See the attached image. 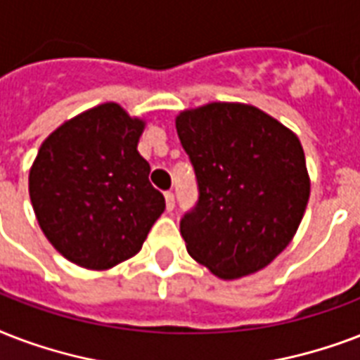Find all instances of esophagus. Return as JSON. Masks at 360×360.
Listing matches in <instances>:
<instances>
[{"instance_id":"1","label":"esophagus","mask_w":360,"mask_h":360,"mask_svg":"<svg viewBox=\"0 0 360 360\" xmlns=\"http://www.w3.org/2000/svg\"><path fill=\"white\" fill-rule=\"evenodd\" d=\"M165 200H167V210L174 208V193L172 191H165Z\"/></svg>"}]
</instances>
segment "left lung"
<instances>
[{"mask_svg": "<svg viewBox=\"0 0 360 360\" xmlns=\"http://www.w3.org/2000/svg\"><path fill=\"white\" fill-rule=\"evenodd\" d=\"M176 131L199 191L180 219L188 253L224 280L264 269L291 242L308 205L300 141L236 103L186 110Z\"/></svg>", "mask_w": 360, "mask_h": 360, "instance_id": "8db88e82", "label": "left lung"}]
</instances>
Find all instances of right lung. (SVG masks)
<instances>
[{
	"label": "right lung",
	"instance_id": "obj_1",
	"mask_svg": "<svg viewBox=\"0 0 360 360\" xmlns=\"http://www.w3.org/2000/svg\"><path fill=\"white\" fill-rule=\"evenodd\" d=\"M141 120L105 103L69 120L43 142L30 197L50 244L84 269L133 257L165 210L139 152Z\"/></svg>",
	"mask_w": 360,
	"mask_h": 360
}]
</instances>
